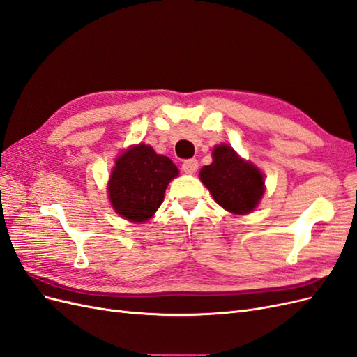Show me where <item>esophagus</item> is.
Segmentation results:
<instances>
[{
    "label": "esophagus",
    "instance_id": "34e87169",
    "mask_svg": "<svg viewBox=\"0 0 357 357\" xmlns=\"http://www.w3.org/2000/svg\"><path fill=\"white\" fill-rule=\"evenodd\" d=\"M183 171L186 172V174H193L198 169V160L197 159H188L181 164Z\"/></svg>",
    "mask_w": 357,
    "mask_h": 357
}]
</instances>
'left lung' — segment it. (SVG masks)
Instances as JSON below:
<instances>
[{
	"label": "left lung",
	"instance_id": "1",
	"mask_svg": "<svg viewBox=\"0 0 357 357\" xmlns=\"http://www.w3.org/2000/svg\"><path fill=\"white\" fill-rule=\"evenodd\" d=\"M199 177L214 201L234 214L253 211L265 192L262 172L229 146L214 147L213 164L205 165Z\"/></svg>",
	"mask_w": 357,
	"mask_h": 357
}]
</instances>
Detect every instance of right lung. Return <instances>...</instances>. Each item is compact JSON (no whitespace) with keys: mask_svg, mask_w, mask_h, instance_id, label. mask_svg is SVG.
Segmentation results:
<instances>
[{"mask_svg":"<svg viewBox=\"0 0 357 357\" xmlns=\"http://www.w3.org/2000/svg\"><path fill=\"white\" fill-rule=\"evenodd\" d=\"M177 176L178 169L169 158L146 144L131 147L117 158L109 180L113 208L131 222L150 219L164 201L168 183Z\"/></svg>","mask_w":357,"mask_h":357,"instance_id":"add662e5","label":"right lung"}]
</instances>
